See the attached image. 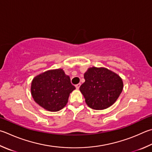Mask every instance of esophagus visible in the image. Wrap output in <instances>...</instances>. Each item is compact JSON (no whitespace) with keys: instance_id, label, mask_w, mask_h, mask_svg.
I'll list each match as a JSON object with an SVG mask.
<instances>
[{"instance_id":"esophagus-1","label":"esophagus","mask_w":152,"mask_h":152,"mask_svg":"<svg viewBox=\"0 0 152 152\" xmlns=\"http://www.w3.org/2000/svg\"><path fill=\"white\" fill-rule=\"evenodd\" d=\"M80 84H76V86H76V89L77 90H78L79 89V88H80Z\"/></svg>"}]
</instances>
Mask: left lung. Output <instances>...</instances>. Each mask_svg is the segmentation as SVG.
Listing matches in <instances>:
<instances>
[{"label":"left lung","mask_w":152,"mask_h":152,"mask_svg":"<svg viewBox=\"0 0 152 152\" xmlns=\"http://www.w3.org/2000/svg\"><path fill=\"white\" fill-rule=\"evenodd\" d=\"M85 82L80 87L85 102L90 108L106 109L114 104L122 93L121 77L106 68H89L84 73Z\"/></svg>","instance_id":"1"}]
</instances>
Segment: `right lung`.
<instances>
[{
  "instance_id": "right-lung-1",
  "label": "right lung",
  "mask_w": 152,
  "mask_h": 152,
  "mask_svg": "<svg viewBox=\"0 0 152 152\" xmlns=\"http://www.w3.org/2000/svg\"><path fill=\"white\" fill-rule=\"evenodd\" d=\"M76 88L62 68L38 74L31 83V94L40 106L50 112H58L68 103L70 94Z\"/></svg>"
}]
</instances>
